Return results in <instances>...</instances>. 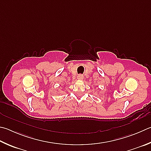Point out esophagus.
<instances>
[{
  "label": "esophagus",
  "instance_id": "1",
  "mask_svg": "<svg viewBox=\"0 0 151 151\" xmlns=\"http://www.w3.org/2000/svg\"><path fill=\"white\" fill-rule=\"evenodd\" d=\"M83 78H84V76L83 75H79L78 76V80L82 81V80H83Z\"/></svg>",
  "mask_w": 151,
  "mask_h": 151
}]
</instances>
